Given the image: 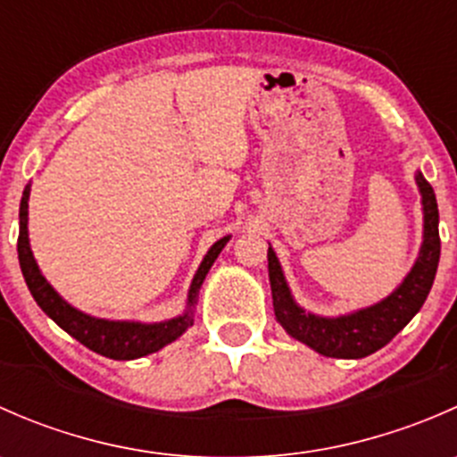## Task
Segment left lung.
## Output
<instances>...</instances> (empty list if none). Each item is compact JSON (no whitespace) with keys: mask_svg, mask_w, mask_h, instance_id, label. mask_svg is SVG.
<instances>
[{"mask_svg":"<svg viewBox=\"0 0 457 457\" xmlns=\"http://www.w3.org/2000/svg\"><path fill=\"white\" fill-rule=\"evenodd\" d=\"M416 181L422 192V205H425V243H422L420 256H418L416 265L409 271L404 283L389 298L370 307V310L340 318H318L305 314L289 294L276 254L271 252V247L267 250V271H270L274 314L276 320L285 327V331L292 338L310 345L322 356L365 358L385 347L420 312L428 292H431L437 262H440V232H437L440 216H437L433 187L428 186V181L420 172L416 174Z\"/></svg>","mask_w":457,"mask_h":457,"instance_id":"obj_1","label":"left lung"}]
</instances>
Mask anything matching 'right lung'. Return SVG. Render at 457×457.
<instances>
[{"label": "right lung", "mask_w": 457, "mask_h": 457, "mask_svg": "<svg viewBox=\"0 0 457 457\" xmlns=\"http://www.w3.org/2000/svg\"><path fill=\"white\" fill-rule=\"evenodd\" d=\"M29 195L30 186H26L20 205V238H17V254H20L21 274H24L26 285H29L37 305L53 318L63 331H68L72 338H77L81 345H86L92 352L101 353V356L112 358V361H132V358H141L147 356V353L159 352L161 347H165L168 343L177 340L179 336L192 325L190 310H187V314L172 318V320L156 322V325L101 320V318H92L72 310V307L68 305L48 283H46L39 267H37L35 258H32L29 245V228H26V223H29ZM228 241L229 237L216 241L214 245L210 247L205 258H203L199 271H196L195 280H192L190 298H187L190 307L196 303L203 278H205V274L210 271L212 262L216 261V256L220 254V250H223Z\"/></svg>", "instance_id": "right-lung-1"}]
</instances>
